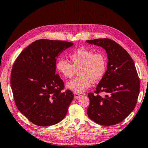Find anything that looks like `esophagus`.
Returning <instances> with one entry per match:
<instances>
[{"label": "esophagus", "instance_id": "esophagus-1", "mask_svg": "<svg viewBox=\"0 0 148 148\" xmlns=\"http://www.w3.org/2000/svg\"><path fill=\"white\" fill-rule=\"evenodd\" d=\"M81 95L79 94H77V93H74V97L75 99H78V98H79L80 97Z\"/></svg>", "mask_w": 148, "mask_h": 148}]
</instances>
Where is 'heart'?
<instances>
[{"label":"heart","mask_w":148,"mask_h":148,"mask_svg":"<svg viewBox=\"0 0 148 148\" xmlns=\"http://www.w3.org/2000/svg\"><path fill=\"white\" fill-rule=\"evenodd\" d=\"M71 64L64 59L56 63V69L65 78H71L77 70L78 76L66 84L69 90L75 93H82L90 86L91 82H96L101 80L106 71L107 61L104 54L94 52L91 49L80 47L70 54Z\"/></svg>","instance_id":"b5f03b06"}]
</instances>
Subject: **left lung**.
I'll use <instances>...</instances> for the list:
<instances>
[{
    "label": "left lung",
    "instance_id": "1",
    "mask_svg": "<svg viewBox=\"0 0 148 148\" xmlns=\"http://www.w3.org/2000/svg\"><path fill=\"white\" fill-rule=\"evenodd\" d=\"M103 47L107 54V70L93 93H88L89 119L105 126L121 122L134 110L140 91V81L132 58L125 49L108 38L85 41ZM99 92L107 94L103 98Z\"/></svg>",
    "mask_w": 148,
    "mask_h": 148
}]
</instances>
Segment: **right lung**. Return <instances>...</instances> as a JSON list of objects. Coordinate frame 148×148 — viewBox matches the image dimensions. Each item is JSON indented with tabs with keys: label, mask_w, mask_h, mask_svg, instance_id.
I'll return each instance as SVG.
<instances>
[{
	"label": "right lung",
	"mask_w": 148,
	"mask_h": 148,
	"mask_svg": "<svg viewBox=\"0 0 148 148\" xmlns=\"http://www.w3.org/2000/svg\"><path fill=\"white\" fill-rule=\"evenodd\" d=\"M72 42L40 39L29 45L16 59L11 85L18 109L37 125H53L64 119L74 97L61 90L64 82L56 74L58 57Z\"/></svg>",
	"instance_id": "obj_1"
}]
</instances>
